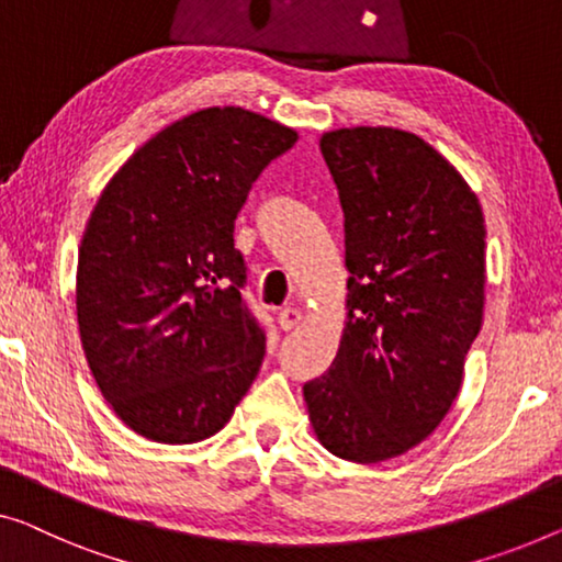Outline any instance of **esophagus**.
Listing matches in <instances>:
<instances>
[{
    "mask_svg": "<svg viewBox=\"0 0 562 562\" xmlns=\"http://www.w3.org/2000/svg\"><path fill=\"white\" fill-rule=\"evenodd\" d=\"M300 321H303V313L297 307H284L278 313V325L282 330H295Z\"/></svg>",
    "mask_w": 562,
    "mask_h": 562,
    "instance_id": "esophagus-1",
    "label": "esophagus"
}]
</instances>
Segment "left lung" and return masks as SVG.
Listing matches in <instances>:
<instances>
[{"label":"left lung","mask_w":562,"mask_h":562,"mask_svg":"<svg viewBox=\"0 0 562 562\" xmlns=\"http://www.w3.org/2000/svg\"><path fill=\"white\" fill-rule=\"evenodd\" d=\"M321 150L346 216L348 323L303 393L323 447L371 464L424 441L454 404L482 328L487 232L474 191L414 133L340 128Z\"/></svg>","instance_id":"8db88e82"}]
</instances>
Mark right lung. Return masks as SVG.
<instances>
[{"mask_svg": "<svg viewBox=\"0 0 562 562\" xmlns=\"http://www.w3.org/2000/svg\"><path fill=\"white\" fill-rule=\"evenodd\" d=\"M295 140L265 115L206 108L156 133L100 194L78 255L80 340L140 437H214L257 379L267 335L241 297L234 220Z\"/></svg>", "mask_w": 562, "mask_h": 562, "instance_id": "add662e5", "label": "right lung"}]
</instances>
